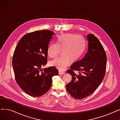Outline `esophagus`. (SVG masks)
I'll list each match as a JSON object with an SVG mask.
<instances>
[{"label": "esophagus", "mask_w": 120, "mask_h": 120, "mask_svg": "<svg viewBox=\"0 0 120 120\" xmlns=\"http://www.w3.org/2000/svg\"><path fill=\"white\" fill-rule=\"evenodd\" d=\"M65 73V72L64 71H59V74H64Z\"/></svg>", "instance_id": "obj_1"}]
</instances>
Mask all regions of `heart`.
<instances>
[{
  "mask_svg": "<svg viewBox=\"0 0 120 120\" xmlns=\"http://www.w3.org/2000/svg\"><path fill=\"white\" fill-rule=\"evenodd\" d=\"M86 41L82 35L67 33L59 36L56 39V44H50L48 49V54L50 58L58 56L62 49V55L50 63L52 66L60 70H63L70 64L79 61L83 55L86 49Z\"/></svg>",
  "mask_w": 120,
  "mask_h": 120,
  "instance_id": "1",
  "label": "heart"
}]
</instances>
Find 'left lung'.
I'll return each instance as SVG.
<instances>
[{
  "mask_svg": "<svg viewBox=\"0 0 120 120\" xmlns=\"http://www.w3.org/2000/svg\"><path fill=\"white\" fill-rule=\"evenodd\" d=\"M87 52L84 57L71 66L67 72L72 75L71 82L66 85L67 90L76 99L90 96L103 80L106 71L107 57L105 50L97 38L93 34L86 36ZM74 70L78 71L76 75Z\"/></svg>",
  "mask_w": 120,
  "mask_h": 120,
  "instance_id": "obj_1",
  "label": "left lung"
}]
</instances>
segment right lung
Wrapping results in <instances>:
<instances>
[{
  "mask_svg": "<svg viewBox=\"0 0 120 120\" xmlns=\"http://www.w3.org/2000/svg\"><path fill=\"white\" fill-rule=\"evenodd\" d=\"M54 33L41 30L24 35L19 41L12 60L18 85L28 95L40 97L51 87L52 77L58 75L54 67L43 68L47 63L49 43Z\"/></svg>",
  "mask_w": 120,
  "mask_h": 120,
  "instance_id": "add662e5",
  "label": "right lung"
}]
</instances>
